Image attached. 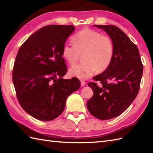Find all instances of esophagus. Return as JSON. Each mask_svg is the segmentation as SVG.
I'll use <instances>...</instances> for the list:
<instances>
[{
    "label": "esophagus",
    "instance_id": "esophagus-1",
    "mask_svg": "<svg viewBox=\"0 0 153 153\" xmlns=\"http://www.w3.org/2000/svg\"><path fill=\"white\" fill-rule=\"evenodd\" d=\"M80 83H81V86H82V87H83L84 85H85V83H86L85 81H83V80H81L80 81Z\"/></svg>",
    "mask_w": 153,
    "mask_h": 153
}]
</instances>
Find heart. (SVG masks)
Returning a JSON list of instances; mask_svg holds the SVG:
<instances>
[{"mask_svg":"<svg viewBox=\"0 0 153 153\" xmlns=\"http://www.w3.org/2000/svg\"><path fill=\"white\" fill-rule=\"evenodd\" d=\"M74 46L65 44L62 54L71 66L76 64L83 54V62L71 67L70 74L79 79L91 76L97 70L103 71L111 63L114 55V46L111 39L101 35L99 32L84 29L75 34L71 39Z\"/></svg>","mask_w":153,"mask_h":153,"instance_id":"obj_1","label":"heart"}]
</instances>
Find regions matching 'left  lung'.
Instances as JSON below:
<instances>
[{
  "label": "left lung",
  "instance_id": "1",
  "mask_svg": "<svg viewBox=\"0 0 153 153\" xmlns=\"http://www.w3.org/2000/svg\"><path fill=\"white\" fill-rule=\"evenodd\" d=\"M109 35L114 46L110 66L93 77L100 85L89 83L93 95L87 102L89 112L105 120L118 116L130 106L140 87L143 64L139 49L126 33L112 25H93Z\"/></svg>",
  "mask_w": 153,
  "mask_h": 153
}]
</instances>
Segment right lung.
<instances>
[{
  "label": "right lung",
  "mask_w": 153,
  "mask_h": 153,
  "mask_svg": "<svg viewBox=\"0 0 153 153\" xmlns=\"http://www.w3.org/2000/svg\"><path fill=\"white\" fill-rule=\"evenodd\" d=\"M74 25H50L32 34L16 56L12 80L22 108L33 118L51 121L64 111L68 96L78 90L76 77L64 79L63 46Z\"/></svg>",
  "instance_id": "right-lung-1"
}]
</instances>
